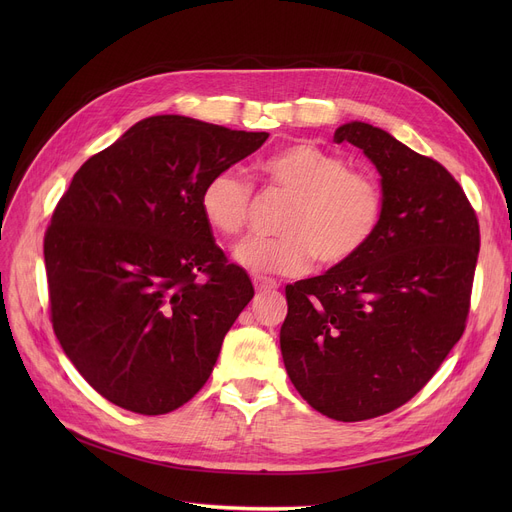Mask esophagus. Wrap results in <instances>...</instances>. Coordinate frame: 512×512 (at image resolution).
I'll use <instances>...</instances> for the list:
<instances>
[{
	"label": "esophagus",
	"mask_w": 512,
	"mask_h": 512,
	"mask_svg": "<svg viewBox=\"0 0 512 512\" xmlns=\"http://www.w3.org/2000/svg\"><path fill=\"white\" fill-rule=\"evenodd\" d=\"M280 284L276 282V280H272V278H263V276H257L255 278V288L259 290V292H270V290H276Z\"/></svg>",
	"instance_id": "esophagus-1"
}]
</instances>
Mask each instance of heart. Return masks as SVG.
Listing matches in <instances>:
<instances>
[{"mask_svg": "<svg viewBox=\"0 0 512 512\" xmlns=\"http://www.w3.org/2000/svg\"><path fill=\"white\" fill-rule=\"evenodd\" d=\"M270 184L290 197L278 222L280 236H249L234 259L255 274L294 276L315 259L324 270L353 261L375 236L384 213L382 188L351 172L338 155L313 143H292L261 164ZM253 186L236 170H220L203 184L199 207L205 222L224 236L247 226Z\"/></svg>", "mask_w": 512, "mask_h": 512, "instance_id": "b5f03b06", "label": "heart"}]
</instances>
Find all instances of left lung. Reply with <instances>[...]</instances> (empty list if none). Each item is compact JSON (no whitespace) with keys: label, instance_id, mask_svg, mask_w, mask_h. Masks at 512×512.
Wrapping results in <instances>:
<instances>
[{"label":"left lung","instance_id":"obj_1","mask_svg":"<svg viewBox=\"0 0 512 512\" xmlns=\"http://www.w3.org/2000/svg\"><path fill=\"white\" fill-rule=\"evenodd\" d=\"M382 176L384 213L369 245L324 276L286 286L280 330L288 378L336 421L409 402L461 340L479 255V222L440 161L365 122L336 128Z\"/></svg>","mask_w":512,"mask_h":512}]
</instances>
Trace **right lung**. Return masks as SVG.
<instances>
[{"mask_svg": "<svg viewBox=\"0 0 512 512\" xmlns=\"http://www.w3.org/2000/svg\"><path fill=\"white\" fill-rule=\"evenodd\" d=\"M267 137L184 116L141 120L80 166L53 209L51 326L114 405L164 415L207 382L255 290L215 245L199 197Z\"/></svg>", "mask_w": 512, "mask_h": 512, "instance_id": "obj_1", "label": "right lung"}]
</instances>
